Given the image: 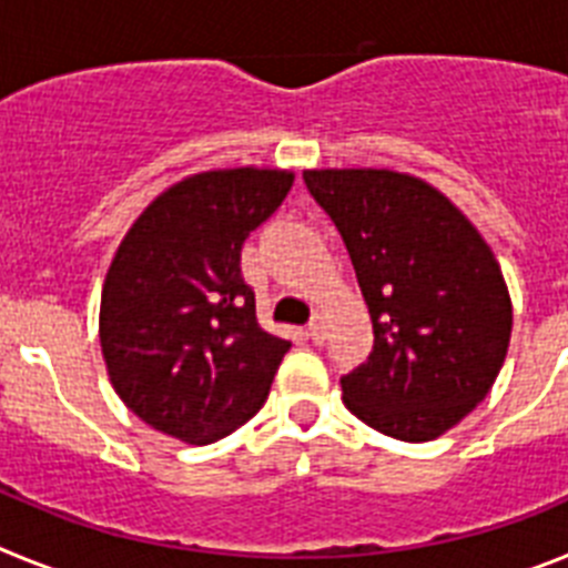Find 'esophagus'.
Listing matches in <instances>:
<instances>
[{
  "label": "esophagus",
  "instance_id": "1",
  "mask_svg": "<svg viewBox=\"0 0 568 568\" xmlns=\"http://www.w3.org/2000/svg\"><path fill=\"white\" fill-rule=\"evenodd\" d=\"M307 333L310 338H313V344H324V315H315V318L310 321Z\"/></svg>",
  "mask_w": 568,
  "mask_h": 568
}]
</instances>
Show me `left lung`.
I'll return each mask as SVG.
<instances>
[{
	"mask_svg": "<svg viewBox=\"0 0 568 568\" xmlns=\"http://www.w3.org/2000/svg\"><path fill=\"white\" fill-rule=\"evenodd\" d=\"M353 258L373 353L341 378L355 418L433 440L489 395L511 335V298L478 227L440 190L375 168L304 170Z\"/></svg>",
	"mask_w": 568,
	"mask_h": 568,
	"instance_id": "obj_1",
	"label": "left lung"
}]
</instances>
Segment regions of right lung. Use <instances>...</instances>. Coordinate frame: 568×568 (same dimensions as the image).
<instances>
[{"instance_id":"obj_1","label":"right lung","mask_w":568,"mask_h":568,"mask_svg":"<svg viewBox=\"0 0 568 568\" xmlns=\"http://www.w3.org/2000/svg\"><path fill=\"white\" fill-rule=\"evenodd\" d=\"M293 170H204L144 207L110 261L99 341L110 384L159 433L204 446L258 413L290 341L261 329L241 244Z\"/></svg>"}]
</instances>
